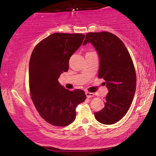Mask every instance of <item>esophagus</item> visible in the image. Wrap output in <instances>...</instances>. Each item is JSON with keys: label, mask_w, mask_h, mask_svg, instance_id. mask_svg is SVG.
Instances as JSON below:
<instances>
[{"label": "esophagus", "mask_w": 156, "mask_h": 156, "mask_svg": "<svg viewBox=\"0 0 156 156\" xmlns=\"http://www.w3.org/2000/svg\"><path fill=\"white\" fill-rule=\"evenodd\" d=\"M86 95H87V97L88 98H92V97L94 96V94H93V93L87 92H86Z\"/></svg>", "instance_id": "esophagus-1"}]
</instances>
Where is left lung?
Listing matches in <instances>:
<instances>
[{
  "instance_id": "1",
  "label": "left lung",
  "mask_w": 156,
  "mask_h": 156,
  "mask_svg": "<svg viewBox=\"0 0 156 156\" xmlns=\"http://www.w3.org/2000/svg\"><path fill=\"white\" fill-rule=\"evenodd\" d=\"M88 42L99 55L98 78L105 80L108 89L104 108L94 117L102 124H114L126 114L133 101L136 86L133 61L122 41L110 32L87 34L83 44Z\"/></svg>"
}]
</instances>
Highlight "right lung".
I'll return each instance as SVG.
<instances>
[{"label": "right lung", "mask_w": 156, "mask_h": 156, "mask_svg": "<svg viewBox=\"0 0 156 156\" xmlns=\"http://www.w3.org/2000/svg\"><path fill=\"white\" fill-rule=\"evenodd\" d=\"M82 34L55 33L36 45L29 62V89L37 112L49 124L64 127L76 119V108L86 100L81 89L69 91L58 77L69 69L71 55L81 45Z\"/></svg>", "instance_id": "right-lung-1"}]
</instances>
